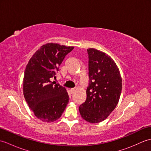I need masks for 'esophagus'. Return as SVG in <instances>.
Segmentation results:
<instances>
[{"instance_id":"1","label":"esophagus","mask_w":151,"mask_h":151,"mask_svg":"<svg viewBox=\"0 0 151 151\" xmlns=\"http://www.w3.org/2000/svg\"><path fill=\"white\" fill-rule=\"evenodd\" d=\"M75 88L70 89V92L71 93H75Z\"/></svg>"}]
</instances>
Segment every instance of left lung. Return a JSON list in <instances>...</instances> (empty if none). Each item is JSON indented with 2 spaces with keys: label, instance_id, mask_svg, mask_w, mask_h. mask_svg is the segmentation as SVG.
<instances>
[{
  "label": "left lung",
  "instance_id": "left-lung-1",
  "mask_svg": "<svg viewBox=\"0 0 151 151\" xmlns=\"http://www.w3.org/2000/svg\"><path fill=\"white\" fill-rule=\"evenodd\" d=\"M89 85L86 100L79 106L81 117L90 123L106 119L116 107L122 89L119 70L110 56L88 49Z\"/></svg>",
  "mask_w": 151,
  "mask_h": 151
}]
</instances>
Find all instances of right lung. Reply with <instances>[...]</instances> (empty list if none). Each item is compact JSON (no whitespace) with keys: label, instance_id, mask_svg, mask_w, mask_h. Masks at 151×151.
<instances>
[{"label":"right lung","instance_id":"1","mask_svg":"<svg viewBox=\"0 0 151 151\" xmlns=\"http://www.w3.org/2000/svg\"><path fill=\"white\" fill-rule=\"evenodd\" d=\"M73 47L47 43L30 59L24 70L23 94L34 115L43 122L50 123L62 116L69 102L65 88L54 84L56 73L65 56Z\"/></svg>","mask_w":151,"mask_h":151}]
</instances>
